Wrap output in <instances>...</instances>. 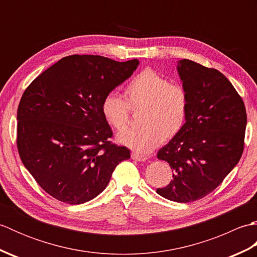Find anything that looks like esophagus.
Instances as JSON below:
<instances>
[{
    "label": "esophagus",
    "instance_id": "34e87169",
    "mask_svg": "<svg viewBox=\"0 0 257 257\" xmlns=\"http://www.w3.org/2000/svg\"><path fill=\"white\" fill-rule=\"evenodd\" d=\"M132 158L136 161H146L147 160V157L138 155V154H135V152H134V154H132Z\"/></svg>",
    "mask_w": 257,
    "mask_h": 257
}]
</instances>
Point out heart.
Instances as JSON below:
<instances>
[{
	"label": "heart",
	"mask_w": 257,
	"mask_h": 257,
	"mask_svg": "<svg viewBox=\"0 0 257 257\" xmlns=\"http://www.w3.org/2000/svg\"><path fill=\"white\" fill-rule=\"evenodd\" d=\"M125 101L108 94L101 102L106 121L117 132H123L130 119V110L141 111V128L120 134V144L138 154H149L160 143L176 138L181 133L189 113V96L182 86L154 69H145L132 79L124 89Z\"/></svg>",
	"instance_id": "heart-1"
}]
</instances>
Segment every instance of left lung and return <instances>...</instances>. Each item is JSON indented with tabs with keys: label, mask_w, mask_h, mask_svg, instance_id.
<instances>
[{
	"label": "left lung",
	"mask_w": 257,
	"mask_h": 257,
	"mask_svg": "<svg viewBox=\"0 0 257 257\" xmlns=\"http://www.w3.org/2000/svg\"><path fill=\"white\" fill-rule=\"evenodd\" d=\"M189 96L183 129L158 151L173 169V179L157 193L188 203L204 198L222 183L241 159L246 110L241 96L214 68L181 59L177 65Z\"/></svg>",
	"instance_id": "1"
}]
</instances>
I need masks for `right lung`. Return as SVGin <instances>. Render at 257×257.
<instances>
[{
  "label": "right lung",
  "mask_w": 257,
  "mask_h": 257,
  "mask_svg": "<svg viewBox=\"0 0 257 257\" xmlns=\"http://www.w3.org/2000/svg\"><path fill=\"white\" fill-rule=\"evenodd\" d=\"M138 59L62 58L32 81L18 108V150L41 188L68 204L101 193L130 150L111 144L102 99L128 79Z\"/></svg>",
  "instance_id": "1"
}]
</instances>
